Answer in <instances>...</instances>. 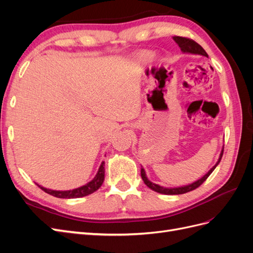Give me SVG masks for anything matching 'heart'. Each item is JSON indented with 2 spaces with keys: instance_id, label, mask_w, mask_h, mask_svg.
Returning a JSON list of instances; mask_svg holds the SVG:
<instances>
[{
  "instance_id": "1",
  "label": "heart",
  "mask_w": 253,
  "mask_h": 253,
  "mask_svg": "<svg viewBox=\"0 0 253 253\" xmlns=\"http://www.w3.org/2000/svg\"><path fill=\"white\" fill-rule=\"evenodd\" d=\"M139 57H140L141 59L147 60V59H149V58H151V57H152V53H151L150 51H145V50H143V51H141V52L139 53Z\"/></svg>"
}]
</instances>
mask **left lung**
<instances>
[{"label":"left lung","instance_id":"left-lung-1","mask_svg":"<svg viewBox=\"0 0 253 253\" xmlns=\"http://www.w3.org/2000/svg\"><path fill=\"white\" fill-rule=\"evenodd\" d=\"M173 40L178 44V46L180 47L182 52L194 53V55H202V56H205V57H208V55H207V52L205 51V49L201 46L200 44L196 43L192 39H189V38H185V37H173ZM223 154H224V149L221 150V152H220V156L218 158V162L216 163V165L214 166L212 169L204 176V177H202L201 179H198L197 181L191 183V185L185 186V187H178V188H164V187H160V186L156 185V183H153L152 181H150L147 178V176H145V172H144L143 169H141V178H142V180H143V182L145 183V185H147L151 190L155 191V192H158V193L166 194V195H176V194L187 193V192H190V191L195 190L196 188L200 187L202 183L207 178L209 177V175L214 171V169H215L216 166L219 164L221 157H223Z\"/></svg>","mask_w":253,"mask_h":253}]
</instances>
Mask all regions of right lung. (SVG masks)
<instances>
[{"label": "right lung", "instance_id": "1", "mask_svg": "<svg viewBox=\"0 0 253 253\" xmlns=\"http://www.w3.org/2000/svg\"><path fill=\"white\" fill-rule=\"evenodd\" d=\"M104 163L101 164L100 168H99L98 173L96 174L95 178L86 183L85 186H82L80 188L70 190V191H55V190H49L46 188H43L39 186L44 192H46L52 196L58 197V198H77V197H83L89 195L91 193H94L95 191H97L99 188L101 187L104 180Z\"/></svg>", "mask_w": 253, "mask_h": 253}]
</instances>
